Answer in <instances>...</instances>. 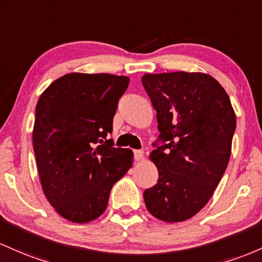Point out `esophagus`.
<instances>
[{"mask_svg": "<svg viewBox=\"0 0 262 262\" xmlns=\"http://www.w3.org/2000/svg\"><path fill=\"white\" fill-rule=\"evenodd\" d=\"M134 156H135V160L141 161L143 158V151L142 149H135Z\"/></svg>", "mask_w": 262, "mask_h": 262, "instance_id": "1", "label": "esophagus"}]
</instances>
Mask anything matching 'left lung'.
<instances>
[{"instance_id":"1","label":"left lung","mask_w":262,"mask_h":262,"mask_svg":"<svg viewBox=\"0 0 262 262\" xmlns=\"http://www.w3.org/2000/svg\"><path fill=\"white\" fill-rule=\"evenodd\" d=\"M142 85L163 143L149 155L158 181L143 193L146 208L162 222H184L204 208L224 174L236 127L234 108L224 88L204 73L145 74Z\"/></svg>"}]
</instances>
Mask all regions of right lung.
I'll list each match as a JSON object with an SVG mask.
<instances>
[{
	"mask_svg": "<svg viewBox=\"0 0 262 262\" xmlns=\"http://www.w3.org/2000/svg\"><path fill=\"white\" fill-rule=\"evenodd\" d=\"M127 76L70 73L44 90L36 106L33 149L44 195L73 223L99 218L134 154L107 140Z\"/></svg>",
	"mask_w": 262,
	"mask_h": 262,
	"instance_id": "add662e5",
	"label": "right lung"
}]
</instances>
